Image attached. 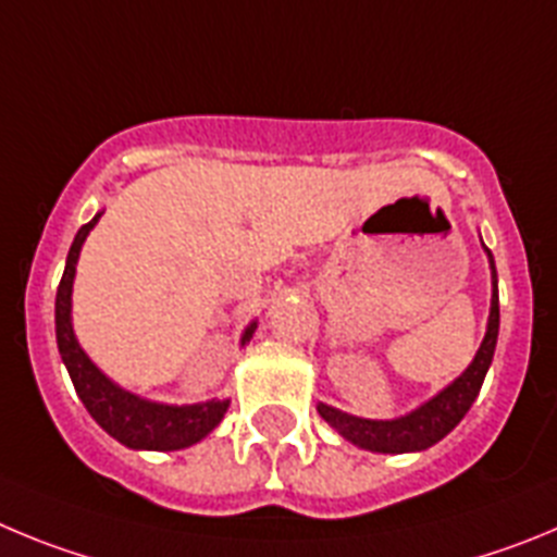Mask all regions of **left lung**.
Masks as SVG:
<instances>
[{"label":"left lung","instance_id":"obj_1","mask_svg":"<svg viewBox=\"0 0 557 557\" xmlns=\"http://www.w3.org/2000/svg\"><path fill=\"white\" fill-rule=\"evenodd\" d=\"M491 280H494V297H491L488 330H485V338L480 344L478 355H474L472 366L453 385H447L438 397H433L422 408H416L413 413L403 416V419L372 422V419L341 413V410L330 408V405H319V413H322L324 422L338 430L347 441H352V444L363 449H372V453H419V449L433 447L435 441L444 438L463 419L466 410L472 408L474 399H478L480 385H483L491 358H494V347H497L499 294L494 258H491Z\"/></svg>","mask_w":557,"mask_h":557}]
</instances>
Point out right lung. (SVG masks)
<instances>
[{
  "instance_id": "right-lung-1",
  "label": "right lung",
  "mask_w": 557,
  "mask_h": 557,
  "mask_svg": "<svg viewBox=\"0 0 557 557\" xmlns=\"http://www.w3.org/2000/svg\"><path fill=\"white\" fill-rule=\"evenodd\" d=\"M102 213L91 219L88 224L77 230L74 244L69 249L66 272L60 277L58 297H54V330H58V349L60 358L66 363L72 383L77 388L79 399L88 408V413L97 419L99 428L110 433L116 441H122L124 447L133 449H183L197 444L199 438L216 428L227 413L230 403H205V405H158L138 399L119 385L110 383L97 366L88 360V355L79 349L77 338L72 330V283H74V267H77L79 247H83L85 235L91 233L94 224L99 222ZM255 333V324L244 333V341Z\"/></svg>"
}]
</instances>
